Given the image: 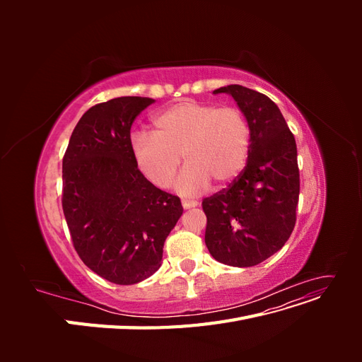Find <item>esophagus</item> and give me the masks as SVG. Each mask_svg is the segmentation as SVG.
<instances>
[{
	"mask_svg": "<svg viewBox=\"0 0 362 362\" xmlns=\"http://www.w3.org/2000/svg\"><path fill=\"white\" fill-rule=\"evenodd\" d=\"M199 204L196 202V201H182V208L184 210H190V208H194V206H198Z\"/></svg>",
	"mask_w": 362,
	"mask_h": 362,
	"instance_id": "1",
	"label": "esophagus"
}]
</instances>
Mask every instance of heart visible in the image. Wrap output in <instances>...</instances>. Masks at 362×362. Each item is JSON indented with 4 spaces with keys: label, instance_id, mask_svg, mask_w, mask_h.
<instances>
[{
    "label": "heart",
    "instance_id": "obj_1",
    "mask_svg": "<svg viewBox=\"0 0 362 362\" xmlns=\"http://www.w3.org/2000/svg\"><path fill=\"white\" fill-rule=\"evenodd\" d=\"M152 127L154 134L137 131L129 146L139 170L158 189L172 184L181 156L187 166L175 189L182 196L202 193L211 181L223 187L245 169L250 131L235 107L181 101L160 112Z\"/></svg>",
    "mask_w": 362,
    "mask_h": 362
}]
</instances>
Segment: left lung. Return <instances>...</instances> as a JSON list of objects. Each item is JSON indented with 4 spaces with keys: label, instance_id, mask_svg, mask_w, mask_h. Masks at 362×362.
Instances as JSON below:
<instances>
[{
    "label": "left lung",
    "instance_id": "obj_1",
    "mask_svg": "<svg viewBox=\"0 0 362 362\" xmlns=\"http://www.w3.org/2000/svg\"><path fill=\"white\" fill-rule=\"evenodd\" d=\"M234 98L250 131L247 163L229 187L205 198V245L214 259L252 267L282 249L296 223L299 168L296 140L269 96L240 84L213 92Z\"/></svg>",
    "mask_w": 362,
    "mask_h": 362
}]
</instances>
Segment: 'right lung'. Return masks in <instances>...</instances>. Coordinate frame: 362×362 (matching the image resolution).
Listing matches in <instances>:
<instances>
[{
    "mask_svg": "<svg viewBox=\"0 0 362 362\" xmlns=\"http://www.w3.org/2000/svg\"><path fill=\"white\" fill-rule=\"evenodd\" d=\"M152 98L96 104L74 128L63 158V213L76 254L101 278L131 286L160 269L180 198L157 189L131 152V125Z\"/></svg>",
    "mask_w": 362,
    "mask_h": 362,
    "instance_id": "add662e5",
    "label": "right lung"
}]
</instances>
